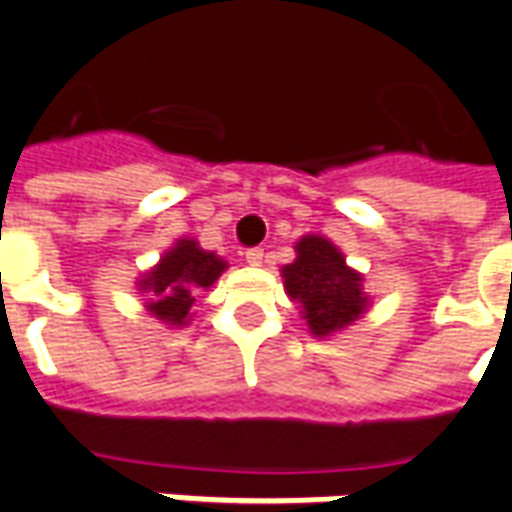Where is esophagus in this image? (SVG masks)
<instances>
[{
  "mask_svg": "<svg viewBox=\"0 0 512 512\" xmlns=\"http://www.w3.org/2000/svg\"><path fill=\"white\" fill-rule=\"evenodd\" d=\"M245 262L253 264V267H259L264 262V250L262 248H248L245 250Z\"/></svg>",
  "mask_w": 512,
  "mask_h": 512,
  "instance_id": "obj_1",
  "label": "esophagus"
}]
</instances>
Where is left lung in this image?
Returning <instances> with one entry per match:
<instances>
[{
	"label": "left lung",
	"instance_id": "obj_1",
	"mask_svg": "<svg viewBox=\"0 0 512 512\" xmlns=\"http://www.w3.org/2000/svg\"><path fill=\"white\" fill-rule=\"evenodd\" d=\"M295 250L297 259L284 267V284L303 308L311 333L331 336L353 325L366 308L361 275L344 264V256L328 239L303 237Z\"/></svg>",
	"mask_w": 512,
	"mask_h": 512
}]
</instances>
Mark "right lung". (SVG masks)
<instances>
[{
    "label": "right lung",
    "mask_w": 512,
    "mask_h": 512,
    "mask_svg": "<svg viewBox=\"0 0 512 512\" xmlns=\"http://www.w3.org/2000/svg\"><path fill=\"white\" fill-rule=\"evenodd\" d=\"M223 270L226 262L220 256L201 250L192 239H181L140 281V289L148 295V311L170 325H184L195 303V292L215 284Z\"/></svg>",
    "instance_id": "right-lung-1"
}]
</instances>
